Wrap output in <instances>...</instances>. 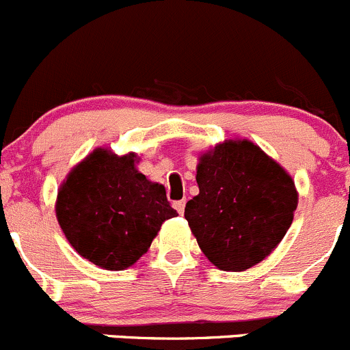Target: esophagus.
I'll return each mask as SVG.
<instances>
[{"label":"esophagus","mask_w":350,"mask_h":350,"mask_svg":"<svg viewBox=\"0 0 350 350\" xmlns=\"http://www.w3.org/2000/svg\"><path fill=\"white\" fill-rule=\"evenodd\" d=\"M185 206H186V200H179V202H174V208L178 210V213H185Z\"/></svg>","instance_id":"esophagus-1"}]
</instances>
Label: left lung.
Masks as SVG:
<instances>
[{"label":"left lung","instance_id":"left-lung-1","mask_svg":"<svg viewBox=\"0 0 350 350\" xmlns=\"http://www.w3.org/2000/svg\"><path fill=\"white\" fill-rule=\"evenodd\" d=\"M200 193L185 217L213 265L243 272L272 253L294 219V181L247 140L226 142L200 157Z\"/></svg>","mask_w":350,"mask_h":350}]
</instances>
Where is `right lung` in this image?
Wrapping results in <instances>:
<instances>
[{
  "label": "right lung",
  "instance_id": "obj_1",
  "mask_svg": "<svg viewBox=\"0 0 350 350\" xmlns=\"http://www.w3.org/2000/svg\"><path fill=\"white\" fill-rule=\"evenodd\" d=\"M56 215L78 254L100 269L124 270L178 212L164 186L137 171L135 154L118 157L99 148L68 174Z\"/></svg>",
  "mask_w": 350,
  "mask_h": 350
}]
</instances>
